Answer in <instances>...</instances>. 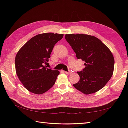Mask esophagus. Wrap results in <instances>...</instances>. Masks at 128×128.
<instances>
[{
	"label": "esophagus",
	"instance_id": "1",
	"mask_svg": "<svg viewBox=\"0 0 128 128\" xmlns=\"http://www.w3.org/2000/svg\"><path fill=\"white\" fill-rule=\"evenodd\" d=\"M64 72L66 73V74H71V73H72V72L70 71V70H69V71H68V72L64 71Z\"/></svg>",
	"mask_w": 128,
	"mask_h": 128
}]
</instances>
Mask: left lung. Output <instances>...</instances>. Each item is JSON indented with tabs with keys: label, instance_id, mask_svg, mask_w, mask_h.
<instances>
[{
	"label": "left lung",
	"instance_id": "obj_1",
	"mask_svg": "<svg viewBox=\"0 0 128 128\" xmlns=\"http://www.w3.org/2000/svg\"><path fill=\"white\" fill-rule=\"evenodd\" d=\"M65 37L76 58L85 62V68L77 72L79 81L73 86L86 94L99 91L113 75L114 59L110 50L100 40L90 35L68 34Z\"/></svg>",
	"mask_w": 128,
	"mask_h": 128
}]
</instances>
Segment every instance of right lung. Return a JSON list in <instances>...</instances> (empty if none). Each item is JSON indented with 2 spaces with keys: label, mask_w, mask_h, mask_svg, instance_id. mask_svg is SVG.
<instances>
[{
  "label": "right lung",
  "mask_w": 128,
  "mask_h": 128,
  "mask_svg": "<svg viewBox=\"0 0 128 128\" xmlns=\"http://www.w3.org/2000/svg\"><path fill=\"white\" fill-rule=\"evenodd\" d=\"M64 35L53 33L37 34L28 40L15 57V69L19 80L32 93L40 94L55 84L58 70L47 68L54 46Z\"/></svg>",
  "instance_id": "right-lung-1"
}]
</instances>
